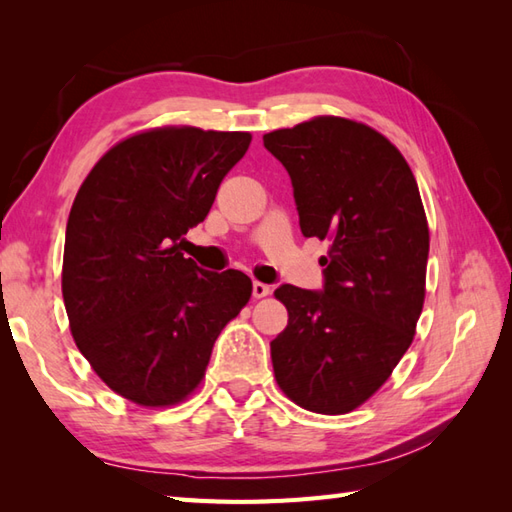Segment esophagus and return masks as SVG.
<instances>
[{
    "mask_svg": "<svg viewBox=\"0 0 512 512\" xmlns=\"http://www.w3.org/2000/svg\"><path fill=\"white\" fill-rule=\"evenodd\" d=\"M270 295V286L262 284V281H253V297L255 299H264Z\"/></svg>",
    "mask_w": 512,
    "mask_h": 512,
    "instance_id": "34e87169",
    "label": "esophagus"
}]
</instances>
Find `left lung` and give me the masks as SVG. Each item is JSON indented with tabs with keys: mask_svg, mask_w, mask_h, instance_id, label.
<instances>
[{
	"mask_svg": "<svg viewBox=\"0 0 512 512\" xmlns=\"http://www.w3.org/2000/svg\"><path fill=\"white\" fill-rule=\"evenodd\" d=\"M286 167L301 233L328 239L323 292L284 284L288 325L270 343L295 405L339 416L361 407L409 350L424 303L429 224L396 145L369 125L314 116L264 134Z\"/></svg>",
	"mask_w": 512,
	"mask_h": 512,
	"instance_id": "left-lung-1",
	"label": "left lung"
}]
</instances>
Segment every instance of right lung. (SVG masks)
<instances>
[{"label":"right lung","instance_id":"right-lung-1","mask_svg":"<svg viewBox=\"0 0 512 512\" xmlns=\"http://www.w3.org/2000/svg\"><path fill=\"white\" fill-rule=\"evenodd\" d=\"M250 140L147 129L107 151L76 193L61 270L70 332L96 376L140 407L198 389L215 339L253 292L239 270L209 273L180 253Z\"/></svg>","mask_w":512,"mask_h":512}]
</instances>
